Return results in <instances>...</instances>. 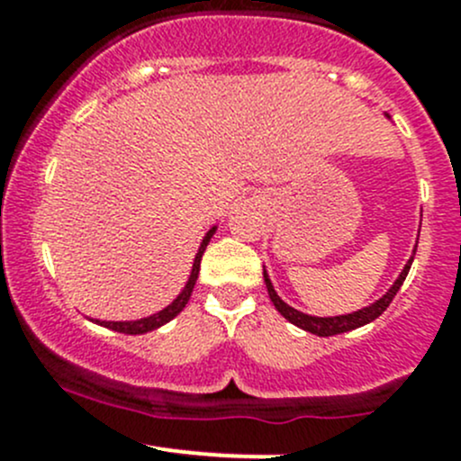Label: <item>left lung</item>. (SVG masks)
<instances>
[{"instance_id": "8db88e82", "label": "left lung", "mask_w": 461, "mask_h": 461, "mask_svg": "<svg viewBox=\"0 0 461 461\" xmlns=\"http://www.w3.org/2000/svg\"><path fill=\"white\" fill-rule=\"evenodd\" d=\"M384 115L390 120V115L385 113V111H384ZM417 240H420V236H417ZM415 252H417V245L412 248L411 258L406 260V265H403V269L399 272V276L394 278L393 285L385 290V294H381L379 299L373 301L370 305H366V308L355 310V312H348V314H337V317H312V314H305V312H301V310L292 308V305H287L285 301L276 294V290H274V285H272V278H269L265 265H263V276H265V285H267V294H269V299H272L274 308H276L287 321H290V323H294L296 328L305 330V332L317 334V337H334V334H343V332H350V330L361 328V325L370 323V321H375L376 317H381V314L385 312V308L393 303V299H394V294L399 292V287H402L403 281H406L408 269H411L412 258H415Z\"/></svg>"}]
</instances>
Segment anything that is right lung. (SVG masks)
<instances>
[{
	"label": "right lung",
	"instance_id": "right-lung-1",
	"mask_svg": "<svg viewBox=\"0 0 461 461\" xmlns=\"http://www.w3.org/2000/svg\"><path fill=\"white\" fill-rule=\"evenodd\" d=\"M216 230H218V225L209 227L207 234L203 236L201 245H198L196 257H194L192 272H189L187 283H185V287H183V290H180V294L176 296V299L171 301V303L167 305V308H162L160 312L149 314V317H142V319H133V321H100V319H91L93 323L104 325V328L115 330V332H122V334H144V332H151V330L162 328V325L169 323L171 319L178 317V314L183 312V310H185V305H187L189 296H192L194 285H196L198 272H201V260H203V254H204V249H207V245H209V240H212V236L216 234Z\"/></svg>",
	"mask_w": 461,
	"mask_h": 461
}]
</instances>
